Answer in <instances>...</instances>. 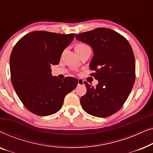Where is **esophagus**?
<instances>
[{
  "label": "esophagus",
  "mask_w": 153,
  "mask_h": 153,
  "mask_svg": "<svg viewBox=\"0 0 153 153\" xmlns=\"http://www.w3.org/2000/svg\"><path fill=\"white\" fill-rule=\"evenodd\" d=\"M84 85V83H83V81L81 80V79H79L78 80V86H80V85Z\"/></svg>",
  "instance_id": "esophagus-1"
}]
</instances>
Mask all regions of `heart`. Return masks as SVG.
<instances>
[{
    "instance_id": "heart-1",
    "label": "heart",
    "mask_w": 153,
    "mask_h": 153,
    "mask_svg": "<svg viewBox=\"0 0 153 153\" xmlns=\"http://www.w3.org/2000/svg\"><path fill=\"white\" fill-rule=\"evenodd\" d=\"M88 48H89V47L85 45V44L78 43L76 44V46H75V51H76L77 53H79L80 52L83 51V50H85V49H88Z\"/></svg>"
}]
</instances>
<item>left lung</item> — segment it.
Returning <instances> with one entry per match:
<instances>
[{
	"mask_svg": "<svg viewBox=\"0 0 153 153\" xmlns=\"http://www.w3.org/2000/svg\"><path fill=\"white\" fill-rule=\"evenodd\" d=\"M90 45L93 57L90 68L98 81L95 88L84 82L87 92L81 97L83 109L93 116L105 118L120 109L135 81L134 56L128 41L111 29L97 28L76 35Z\"/></svg>",
	"mask_w": 153,
	"mask_h": 153,
	"instance_id": "8db88e82",
	"label": "left lung"
}]
</instances>
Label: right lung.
Instances as JSON below:
<instances>
[{"mask_svg":"<svg viewBox=\"0 0 153 153\" xmlns=\"http://www.w3.org/2000/svg\"><path fill=\"white\" fill-rule=\"evenodd\" d=\"M74 34L33 31L21 38L10 58L11 81L16 93L27 109L47 116L58 112L67 94L76 87L78 80L53 76L51 67L60 62L62 51Z\"/></svg>","mask_w":153,"mask_h":153,"instance_id":"add662e5","label":"right lung"}]
</instances>
